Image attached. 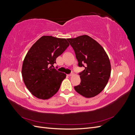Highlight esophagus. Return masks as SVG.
<instances>
[{"mask_svg":"<svg viewBox=\"0 0 135 135\" xmlns=\"http://www.w3.org/2000/svg\"><path fill=\"white\" fill-rule=\"evenodd\" d=\"M74 75V74H73V73H70V74H68V76H72V75Z\"/></svg>","mask_w":135,"mask_h":135,"instance_id":"esophagus-1","label":"esophagus"}]
</instances>
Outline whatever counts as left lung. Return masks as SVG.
I'll return each instance as SVG.
<instances>
[{
    "mask_svg": "<svg viewBox=\"0 0 135 135\" xmlns=\"http://www.w3.org/2000/svg\"><path fill=\"white\" fill-rule=\"evenodd\" d=\"M73 47L79 67L80 84L75 90L86 98L95 97L107 85L111 74V65L107 53L101 45L87 35L67 39Z\"/></svg>",
    "mask_w": 135,
    "mask_h": 135,
    "instance_id": "8db88e82",
    "label": "left lung"
}]
</instances>
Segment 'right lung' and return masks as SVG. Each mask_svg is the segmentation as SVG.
Instances as JSON below:
<instances>
[{
  "instance_id": "1",
  "label": "right lung",
  "mask_w": 135,
  "mask_h": 135,
  "mask_svg": "<svg viewBox=\"0 0 135 135\" xmlns=\"http://www.w3.org/2000/svg\"><path fill=\"white\" fill-rule=\"evenodd\" d=\"M69 46L66 39L43 36L30 48L24 59L22 75L32 95L47 100L57 92L65 73L54 68L56 58Z\"/></svg>"
}]
</instances>
